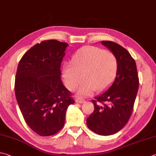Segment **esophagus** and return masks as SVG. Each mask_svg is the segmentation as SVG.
<instances>
[{
	"label": "esophagus",
	"mask_w": 156,
	"mask_h": 156,
	"mask_svg": "<svg viewBox=\"0 0 156 156\" xmlns=\"http://www.w3.org/2000/svg\"><path fill=\"white\" fill-rule=\"evenodd\" d=\"M76 103H83L84 102H85V100H83L82 99H81V98H77V99H76Z\"/></svg>",
	"instance_id": "34e87169"
}]
</instances>
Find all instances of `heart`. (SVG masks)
<instances>
[{
  "label": "heart",
  "mask_w": 156,
  "mask_h": 156,
  "mask_svg": "<svg viewBox=\"0 0 156 156\" xmlns=\"http://www.w3.org/2000/svg\"><path fill=\"white\" fill-rule=\"evenodd\" d=\"M72 64H66L62 68L64 82L73 90L84 81L78 94L87 96L95 90H104L113 82L118 71V59L112 52L96 46H86L76 53Z\"/></svg>",
  "instance_id": "obj_1"
}]
</instances>
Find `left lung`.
<instances>
[{
    "label": "left lung",
    "instance_id": "obj_1",
    "mask_svg": "<svg viewBox=\"0 0 156 156\" xmlns=\"http://www.w3.org/2000/svg\"><path fill=\"white\" fill-rule=\"evenodd\" d=\"M101 44L115 55L118 71L112 84L92 100L94 112L87 119V126L101 136L116 133L127 124L132 113L139 80L135 60L121 45L111 41Z\"/></svg>",
    "mask_w": 156,
    "mask_h": 156
}]
</instances>
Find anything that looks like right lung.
Masks as SVG:
<instances>
[{"instance_id": "1", "label": "right lung", "mask_w": 156, "mask_h": 156, "mask_svg": "<svg viewBox=\"0 0 156 156\" xmlns=\"http://www.w3.org/2000/svg\"><path fill=\"white\" fill-rule=\"evenodd\" d=\"M68 46L55 40L43 41L30 48L18 66L16 100L27 124L40 136L58 132L67 108L75 103L61 80L60 66Z\"/></svg>"}]
</instances>
